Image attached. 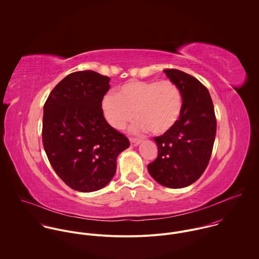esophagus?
Returning a JSON list of instances; mask_svg holds the SVG:
<instances>
[{
	"instance_id": "obj_1",
	"label": "esophagus",
	"mask_w": 259,
	"mask_h": 259,
	"mask_svg": "<svg viewBox=\"0 0 259 259\" xmlns=\"http://www.w3.org/2000/svg\"><path fill=\"white\" fill-rule=\"evenodd\" d=\"M131 145L133 147H138L140 144H141V141L140 140H137V139H131Z\"/></svg>"
}]
</instances>
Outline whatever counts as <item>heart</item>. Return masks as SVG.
I'll return each mask as SVG.
<instances>
[{
    "instance_id": "heart-1",
    "label": "heart",
    "mask_w": 259,
    "mask_h": 259,
    "mask_svg": "<svg viewBox=\"0 0 259 259\" xmlns=\"http://www.w3.org/2000/svg\"><path fill=\"white\" fill-rule=\"evenodd\" d=\"M106 120L115 130L123 128L134 117L131 127L134 134L150 131L163 135L174 127L183 110V98L179 88L170 80H131L122 84L116 94L110 93L102 101Z\"/></svg>"
}]
</instances>
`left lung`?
<instances>
[{"label": "left lung", "instance_id": "1", "mask_svg": "<svg viewBox=\"0 0 259 259\" xmlns=\"http://www.w3.org/2000/svg\"><path fill=\"white\" fill-rule=\"evenodd\" d=\"M180 90L183 110L171 130L154 138L158 154L148 170L159 185L183 188L196 182L205 170L214 144L217 118L208 90L180 70H164Z\"/></svg>", "mask_w": 259, "mask_h": 259}]
</instances>
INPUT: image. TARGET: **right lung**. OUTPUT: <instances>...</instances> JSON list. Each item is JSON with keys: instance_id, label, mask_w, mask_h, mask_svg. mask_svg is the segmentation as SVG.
Instances as JSON below:
<instances>
[{"instance_id": "obj_1", "label": "right lung", "mask_w": 259, "mask_h": 259, "mask_svg": "<svg viewBox=\"0 0 259 259\" xmlns=\"http://www.w3.org/2000/svg\"><path fill=\"white\" fill-rule=\"evenodd\" d=\"M109 76L93 71L63 78L50 94L42 117V145L56 174L71 188L105 187L116 170L117 155L130 141L107 122L102 110Z\"/></svg>"}]
</instances>
